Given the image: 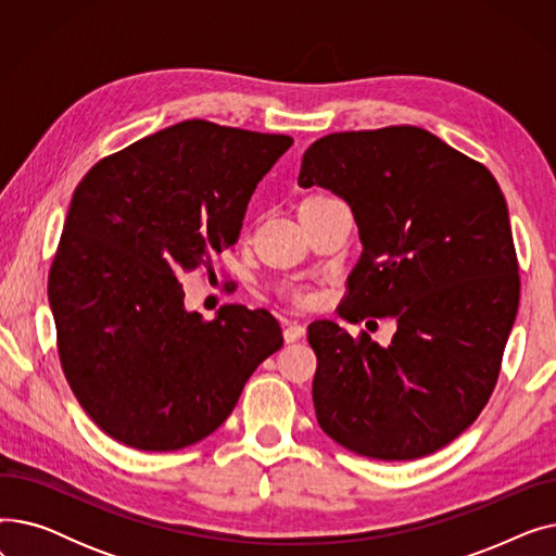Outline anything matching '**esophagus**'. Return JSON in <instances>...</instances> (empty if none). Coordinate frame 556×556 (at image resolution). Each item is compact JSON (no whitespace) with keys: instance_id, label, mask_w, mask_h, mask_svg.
Segmentation results:
<instances>
[{"instance_id":"34e87169","label":"esophagus","mask_w":556,"mask_h":556,"mask_svg":"<svg viewBox=\"0 0 556 556\" xmlns=\"http://www.w3.org/2000/svg\"><path fill=\"white\" fill-rule=\"evenodd\" d=\"M304 333H306L304 325L288 323V319H286V329H283V340L286 342H298L300 338H304Z\"/></svg>"}]
</instances>
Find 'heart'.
Listing matches in <instances>:
<instances>
[{
  "mask_svg": "<svg viewBox=\"0 0 556 556\" xmlns=\"http://www.w3.org/2000/svg\"><path fill=\"white\" fill-rule=\"evenodd\" d=\"M281 293L298 306H308L313 302V293L306 286H298V283H288L281 288Z\"/></svg>",
  "mask_w": 556,
  "mask_h": 556,
  "instance_id": "1",
  "label": "heart"
}]
</instances>
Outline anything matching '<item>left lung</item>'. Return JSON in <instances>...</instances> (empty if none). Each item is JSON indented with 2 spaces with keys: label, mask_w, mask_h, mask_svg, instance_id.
Here are the masks:
<instances>
[{
  "label": "left lung",
  "mask_w": 556,
  "mask_h": 556,
  "mask_svg": "<svg viewBox=\"0 0 556 556\" xmlns=\"http://www.w3.org/2000/svg\"><path fill=\"white\" fill-rule=\"evenodd\" d=\"M300 185L340 195L363 254L338 315L394 317L390 346L308 325L317 424L374 459L451 444L486 405L514 327L520 279L505 195L489 168L417 126L313 141Z\"/></svg>",
  "instance_id": "8db88e82"
}]
</instances>
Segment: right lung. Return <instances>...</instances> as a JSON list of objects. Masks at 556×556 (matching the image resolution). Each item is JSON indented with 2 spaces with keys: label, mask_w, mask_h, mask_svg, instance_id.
<instances>
[{
  "label": "right lung",
  "mask_w": 556,
  "mask_h": 556,
  "mask_svg": "<svg viewBox=\"0 0 556 556\" xmlns=\"http://www.w3.org/2000/svg\"><path fill=\"white\" fill-rule=\"evenodd\" d=\"M293 137L175 124L78 182L49 270L58 356L83 410L137 451H180L233 410L283 344L266 311H185L180 273L239 241L250 195Z\"/></svg>",
  "instance_id": "1"
}]
</instances>
